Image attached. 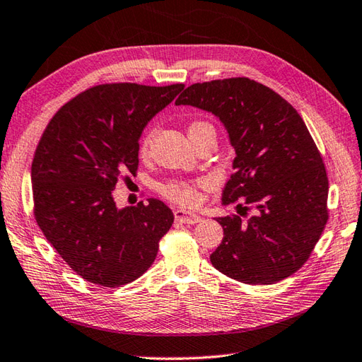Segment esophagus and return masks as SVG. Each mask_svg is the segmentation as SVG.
<instances>
[{
    "mask_svg": "<svg viewBox=\"0 0 362 362\" xmlns=\"http://www.w3.org/2000/svg\"><path fill=\"white\" fill-rule=\"evenodd\" d=\"M173 216H175L176 220H178V222L186 223V225H194V223H198L202 220L200 216H197V214H190V212L184 211V209H176L173 212Z\"/></svg>",
    "mask_w": 362,
    "mask_h": 362,
    "instance_id": "obj_1",
    "label": "esophagus"
}]
</instances>
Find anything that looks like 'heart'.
I'll list each match as a JSON object with an SVG mask.
<instances>
[{
  "label": "heart",
  "instance_id": "heart-1",
  "mask_svg": "<svg viewBox=\"0 0 362 362\" xmlns=\"http://www.w3.org/2000/svg\"><path fill=\"white\" fill-rule=\"evenodd\" d=\"M203 129H214V128L208 122L198 120V122L190 123L189 136ZM150 144H151V136H146L142 140V144H140V154H142V156H146V154H148ZM206 186H208V181L206 180H198V181L176 180V181L164 184L160 192L167 200H170L180 206H184V208H197V206L203 200L202 189H204Z\"/></svg>",
  "mask_w": 362,
  "mask_h": 362
}]
</instances>
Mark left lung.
<instances>
[{
  "mask_svg": "<svg viewBox=\"0 0 362 362\" xmlns=\"http://www.w3.org/2000/svg\"><path fill=\"white\" fill-rule=\"evenodd\" d=\"M176 106L208 110L223 123L235 151L218 217L223 240L211 255L218 272L245 284H274L295 274L328 222V176L300 114L276 92L248 78L189 86ZM254 216L245 219L246 212Z\"/></svg>",
  "mask_w": 362,
  "mask_h": 362,
  "instance_id": "1",
  "label": "left lung"
}]
</instances>
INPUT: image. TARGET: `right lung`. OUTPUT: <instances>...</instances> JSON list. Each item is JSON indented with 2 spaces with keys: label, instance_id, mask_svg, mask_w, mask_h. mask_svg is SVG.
I'll return each instance as SVG.
<instances>
[{
  "label": "right lung",
  "instance_id": "obj_1",
  "mask_svg": "<svg viewBox=\"0 0 362 362\" xmlns=\"http://www.w3.org/2000/svg\"><path fill=\"white\" fill-rule=\"evenodd\" d=\"M184 84H100L57 110L33 159L34 217L47 240L86 281L119 287L144 275L173 223L156 198L119 209L112 190L136 175L139 139Z\"/></svg>",
  "mask_w": 362,
  "mask_h": 362
}]
</instances>
